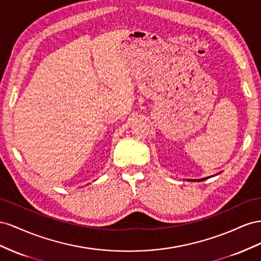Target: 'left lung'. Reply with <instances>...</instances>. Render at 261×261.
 <instances>
[{
  "instance_id": "8db88e82",
  "label": "left lung",
  "mask_w": 261,
  "mask_h": 261,
  "mask_svg": "<svg viewBox=\"0 0 261 261\" xmlns=\"http://www.w3.org/2000/svg\"><path fill=\"white\" fill-rule=\"evenodd\" d=\"M207 178H211V176L210 177H205V178H201V179H188V181H202V180L207 179Z\"/></svg>"
}]
</instances>
